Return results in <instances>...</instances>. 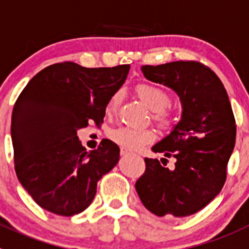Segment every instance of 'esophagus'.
Listing matches in <instances>:
<instances>
[{
	"mask_svg": "<svg viewBox=\"0 0 249 249\" xmlns=\"http://www.w3.org/2000/svg\"><path fill=\"white\" fill-rule=\"evenodd\" d=\"M129 154H130V152L127 151L126 149H122V150H120V155H122V156H126V155H129Z\"/></svg>",
	"mask_w": 249,
	"mask_h": 249,
	"instance_id": "1",
	"label": "esophagus"
}]
</instances>
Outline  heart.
<instances>
[{
    "label": "heart",
    "mask_w": 249,
    "mask_h": 249,
    "mask_svg": "<svg viewBox=\"0 0 249 249\" xmlns=\"http://www.w3.org/2000/svg\"><path fill=\"white\" fill-rule=\"evenodd\" d=\"M136 93L147 108L152 111V119L161 126H170L174 123V115L166 108L170 104V95L165 89L154 84H140L136 87ZM122 94L118 91L109 99L107 111L113 113L119 105ZM109 138L127 150H140L141 147L151 142L155 134L150 129H138L130 126H116L109 131Z\"/></svg>",
    "instance_id": "b5f03b06"
}]
</instances>
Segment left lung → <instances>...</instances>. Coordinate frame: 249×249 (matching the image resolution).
I'll return each instance as SVG.
<instances>
[{
    "label": "left lung",
    "instance_id": "8db88e82",
    "mask_svg": "<svg viewBox=\"0 0 249 249\" xmlns=\"http://www.w3.org/2000/svg\"><path fill=\"white\" fill-rule=\"evenodd\" d=\"M141 71L146 79L178 94L182 111L170 134L151 147L165 158H175V167L170 170L158 159L146 158L136 192L156 216H190L211 202L225 185L236 141L227 91L211 69L197 62L142 66Z\"/></svg>",
    "mask_w": 249,
    "mask_h": 249
}]
</instances>
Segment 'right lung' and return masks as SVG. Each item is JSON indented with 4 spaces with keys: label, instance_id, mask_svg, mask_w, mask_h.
Instances as JSON below:
<instances>
[{
    "label": "right lung",
    "instance_id": "1",
    "mask_svg": "<svg viewBox=\"0 0 249 249\" xmlns=\"http://www.w3.org/2000/svg\"><path fill=\"white\" fill-rule=\"evenodd\" d=\"M129 69L57 63L37 73L19 94L11 122L15 169L42 208L60 216L80 213L93 201L98 181L119 162L115 142L104 139L88 152L77 131L90 120L103 122Z\"/></svg>",
    "mask_w": 249,
    "mask_h": 249
}]
</instances>
